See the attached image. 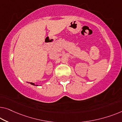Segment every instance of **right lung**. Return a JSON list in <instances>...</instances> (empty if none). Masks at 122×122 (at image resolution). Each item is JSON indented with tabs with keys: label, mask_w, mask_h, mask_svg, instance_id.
Instances as JSON below:
<instances>
[{
	"label": "right lung",
	"mask_w": 122,
	"mask_h": 122,
	"mask_svg": "<svg viewBox=\"0 0 122 122\" xmlns=\"http://www.w3.org/2000/svg\"><path fill=\"white\" fill-rule=\"evenodd\" d=\"M30 84H32V85H36V86H38V85H35L34 83H30Z\"/></svg>",
	"instance_id": "1"
}]
</instances>
